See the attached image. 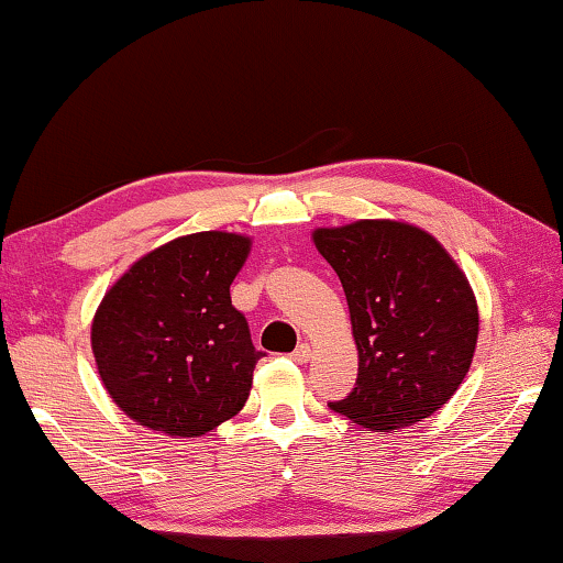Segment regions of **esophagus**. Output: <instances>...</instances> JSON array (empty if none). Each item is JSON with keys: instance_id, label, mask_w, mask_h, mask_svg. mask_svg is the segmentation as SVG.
<instances>
[{"instance_id": "esophagus-1", "label": "esophagus", "mask_w": 563, "mask_h": 563, "mask_svg": "<svg viewBox=\"0 0 563 563\" xmlns=\"http://www.w3.org/2000/svg\"><path fill=\"white\" fill-rule=\"evenodd\" d=\"M290 357H292V362H298V364H306L308 360H311V346H308V344H300L298 350L290 354Z\"/></svg>"}]
</instances>
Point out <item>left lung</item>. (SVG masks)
<instances>
[{"label": "left lung", "instance_id": "left-lung-1", "mask_svg": "<svg viewBox=\"0 0 563 563\" xmlns=\"http://www.w3.org/2000/svg\"><path fill=\"white\" fill-rule=\"evenodd\" d=\"M311 236L342 280L360 354L357 385L329 408L383 433L437 413L477 350L479 308L462 267L408 221L360 219Z\"/></svg>", "mask_w": 563, "mask_h": 563}]
</instances>
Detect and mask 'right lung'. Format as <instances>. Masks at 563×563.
<instances>
[{"mask_svg": "<svg viewBox=\"0 0 563 563\" xmlns=\"http://www.w3.org/2000/svg\"><path fill=\"white\" fill-rule=\"evenodd\" d=\"M252 240L196 232L150 250L104 292L91 321L101 385L126 418L196 439L242 410L263 352L229 285Z\"/></svg>", "mask_w": 563, "mask_h": 563, "instance_id": "right-lung-1", "label": "right lung"}]
</instances>
